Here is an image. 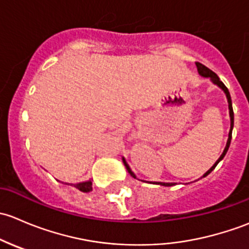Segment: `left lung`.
<instances>
[{"label": "left lung", "mask_w": 249, "mask_h": 249, "mask_svg": "<svg viewBox=\"0 0 249 249\" xmlns=\"http://www.w3.org/2000/svg\"><path fill=\"white\" fill-rule=\"evenodd\" d=\"M196 69H198L199 75L204 76V78H209L210 80H211L212 83L214 84V85L218 86L219 89H222L223 92H224L225 96H227V99H228V107H229V116H230V130H229V135H228V142H227V145H225V147H224V151H223V153H222V155H220V157L218 158V160H216V163H214L213 165H212L211 168H210L209 170H207L206 173H205L204 175L201 176L200 178H206V176L209 175V174L211 173V171L213 170L214 168H216L217 164H218V163L220 162V160H222L223 158H224V156L227 155L228 148H229V146H230V142H231V133H232V128H234V111H232L231 97H230L229 91H228V89H227V87H225L224 84H223L222 81L219 80L218 75H217V74L214 73V71H212L211 69H209L207 67H205V66H204V65H201V63L196 62ZM122 162H124V166H125V168H127L128 173L130 174V176H133V178H137V176H135V174L133 173L132 169L129 168V165H128L127 162H125V160H124V157H122ZM153 183H156V184H160V186H165V187H170V186H174V184H175V183H173V182H153Z\"/></svg>", "instance_id": "8db88e82"}]
</instances>
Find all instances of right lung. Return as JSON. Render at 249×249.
Instances as JSON below:
<instances>
[{
  "label": "right lung",
  "mask_w": 249,
  "mask_h": 249,
  "mask_svg": "<svg viewBox=\"0 0 249 249\" xmlns=\"http://www.w3.org/2000/svg\"><path fill=\"white\" fill-rule=\"evenodd\" d=\"M66 184H69V183H66ZM73 186L75 187V188H78L79 191L84 192V193H89V192L92 191V181L91 180L85 181V182H79V183L73 184Z\"/></svg>",
  "instance_id": "obj_1"
}]
</instances>
